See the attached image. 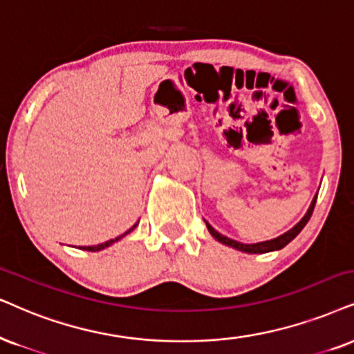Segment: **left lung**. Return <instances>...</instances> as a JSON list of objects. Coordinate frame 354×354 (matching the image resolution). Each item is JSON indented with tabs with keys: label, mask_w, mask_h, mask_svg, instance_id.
<instances>
[{
	"label": "left lung",
	"mask_w": 354,
	"mask_h": 354,
	"mask_svg": "<svg viewBox=\"0 0 354 354\" xmlns=\"http://www.w3.org/2000/svg\"><path fill=\"white\" fill-rule=\"evenodd\" d=\"M315 201H317V196L314 198V201H312V204H310V207H308L307 214L302 217V221L299 222L297 225H294L292 229L288 230V232H286V234H283V235H279V236H277V239H272V240H268V241H261V243H253V245L240 243V241L232 240V239H229V236L218 234V232L214 230L212 227H210L207 222H205V225H207L210 235H212L214 239L218 240V241H221V243H223V245H229V247H232V248L240 250V252H245V253H268V252H274V250L284 248L286 245H288L290 240L296 239V236L299 235V232H301V230L304 229V227H306V223L308 222V218H310L312 212H314Z\"/></svg>",
	"instance_id": "1"
}]
</instances>
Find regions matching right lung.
I'll list each match as a JSON object with an SVG mask.
<instances>
[{"mask_svg": "<svg viewBox=\"0 0 354 354\" xmlns=\"http://www.w3.org/2000/svg\"><path fill=\"white\" fill-rule=\"evenodd\" d=\"M132 229H136V225H133V227H132ZM132 229H131V230H132ZM131 230H127V232H125V234H122V235H120V236L127 235V234H129V232H131ZM120 236H118V239H113V240H107V241H104V243H100V245H93V247H83V250H86V252H100V250H102V248H106V247H109V245H111V243H114V241H115V240H119V239H120Z\"/></svg>", "mask_w": 354, "mask_h": 354, "instance_id": "add662e5", "label": "right lung"}]
</instances>
